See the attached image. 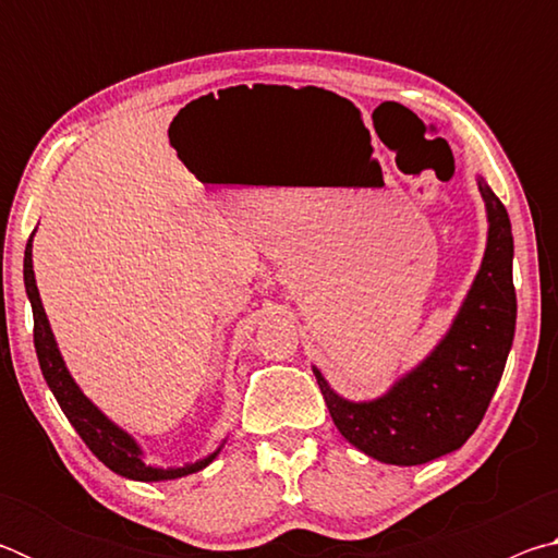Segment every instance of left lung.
<instances>
[{
  "label": "left lung",
  "instance_id": "1",
  "mask_svg": "<svg viewBox=\"0 0 558 558\" xmlns=\"http://www.w3.org/2000/svg\"><path fill=\"white\" fill-rule=\"evenodd\" d=\"M477 189L487 214L485 256L438 344L366 401L344 399L313 366L337 430L386 465H423L465 446L502 379L517 323L512 223L483 177Z\"/></svg>",
  "mask_w": 558,
  "mask_h": 558
}]
</instances>
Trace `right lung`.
<instances>
[{"instance_id": "1", "label": "right lung", "mask_w": 558, "mask_h": 558, "mask_svg": "<svg viewBox=\"0 0 558 558\" xmlns=\"http://www.w3.org/2000/svg\"><path fill=\"white\" fill-rule=\"evenodd\" d=\"M36 233V229H34ZM34 233L29 243H26L24 251V288H26V298L32 302V313H34V347H36V356H39L41 364V374L46 384H49L51 393L59 401L61 411L65 413V418L71 421V426L75 433L83 438V442L93 450L102 465H108L116 475L128 477V480H137V483H165V480H177V477H186L194 475V472L204 470L206 465H211L219 456L221 448L226 446V436L219 446H216L214 452L204 456L194 462H186L182 468H159V465H149L147 462V452L143 446L135 440L132 433L125 428H120L116 421L108 418L96 403H93L75 379L69 372V366L63 362V354L59 349V342H56L53 329L49 317H46L44 302L39 295V288H36V276H34Z\"/></svg>"}]
</instances>
